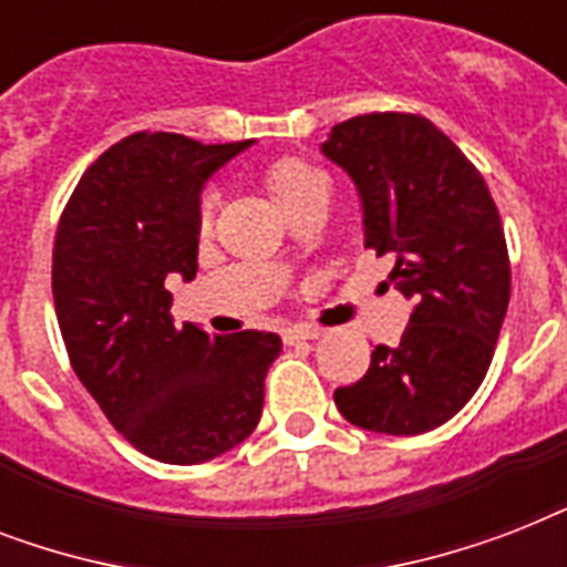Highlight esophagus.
Here are the masks:
<instances>
[{
  "label": "esophagus",
  "mask_w": 567,
  "mask_h": 567,
  "mask_svg": "<svg viewBox=\"0 0 567 567\" xmlns=\"http://www.w3.org/2000/svg\"><path fill=\"white\" fill-rule=\"evenodd\" d=\"M315 338H320L318 327H288V329H282L285 344H300V341H315Z\"/></svg>",
  "instance_id": "34e87169"
}]
</instances>
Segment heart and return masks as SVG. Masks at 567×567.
<instances>
[{"instance_id": "1", "label": "heart", "mask_w": 567, "mask_h": 567, "mask_svg": "<svg viewBox=\"0 0 567 567\" xmlns=\"http://www.w3.org/2000/svg\"><path fill=\"white\" fill-rule=\"evenodd\" d=\"M265 190L267 196L274 199V205L282 214H288L293 205H300L302 199L327 190V179L318 167H311L309 162L302 158H279L267 167L265 173ZM214 203H217V194L214 190H205L203 199H199V226L208 229L214 214Z\"/></svg>"}]
</instances>
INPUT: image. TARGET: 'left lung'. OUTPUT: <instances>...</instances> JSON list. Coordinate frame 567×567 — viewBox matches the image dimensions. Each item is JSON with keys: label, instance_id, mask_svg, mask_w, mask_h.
Listing matches in <instances>:
<instances>
[{"label": "left lung", "instance_id": "8db88e82", "mask_svg": "<svg viewBox=\"0 0 567 567\" xmlns=\"http://www.w3.org/2000/svg\"><path fill=\"white\" fill-rule=\"evenodd\" d=\"M323 155L359 188L364 247L394 256L382 285L414 306L400 344H379L368 373L338 388V412L362 430L421 435L447 423L492 364L512 285L501 214L480 171L421 114L344 120Z\"/></svg>", "mask_w": 567, "mask_h": 567}]
</instances>
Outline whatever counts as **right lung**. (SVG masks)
<instances>
[{"label": "right lung", "mask_w": 567, "mask_h": 567, "mask_svg": "<svg viewBox=\"0 0 567 567\" xmlns=\"http://www.w3.org/2000/svg\"><path fill=\"white\" fill-rule=\"evenodd\" d=\"M135 132L96 158L58 220L52 297L75 377L144 456L196 465L258 426L276 332L176 327L167 276H196L199 194L247 150Z\"/></svg>", "instance_id": "1"}]
</instances>
